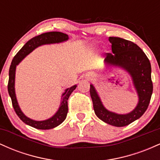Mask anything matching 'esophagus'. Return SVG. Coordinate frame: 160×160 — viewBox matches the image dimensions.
<instances>
[{
  "mask_svg": "<svg viewBox=\"0 0 160 160\" xmlns=\"http://www.w3.org/2000/svg\"><path fill=\"white\" fill-rule=\"evenodd\" d=\"M92 75L91 74H88V75H87V78H89V79H90V78H92Z\"/></svg>",
  "mask_w": 160,
  "mask_h": 160,
  "instance_id": "esophagus-1",
  "label": "esophagus"
}]
</instances>
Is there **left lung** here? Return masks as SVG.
Listing matches in <instances>:
<instances>
[{"label": "left lung", "instance_id": "obj_1", "mask_svg": "<svg viewBox=\"0 0 160 160\" xmlns=\"http://www.w3.org/2000/svg\"><path fill=\"white\" fill-rule=\"evenodd\" d=\"M108 40L113 53H107L104 65L108 68H118L128 73L138 101L129 113H117L104 107L93 84H90V95L95 115L101 120L116 127H122L140 118L149 105L153 93L151 65L142 49L133 42L115 37H110Z\"/></svg>", "mask_w": 160, "mask_h": 160}]
</instances>
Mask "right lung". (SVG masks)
I'll use <instances>...</instances> for the list:
<instances>
[{
	"label": "right lung",
	"mask_w": 160,
	"mask_h": 160,
	"mask_svg": "<svg viewBox=\"0 0 160 160\" xmlns=\"http://www.w3.org/2000/svg\"><path fill=\"white\" fill-rule=\"evenodd\" d=\"M69 40V36L68 34H64L62 32H51L43 33L40 35L34 37L27 42L23 46L17 54L14 56L10 67L9 71V82H8V92L10 95L12 104L15 110L16 114L19 117L20 120L25 124L32 126L38 129H51L56 126H59L62 122L66 119L67 117L68 111V99L70 95L72 93V92L77 88V84L67 88L64 92L62 94L61 102L60 105L58 108L55 114L52 117L44 120H34L28 117L25 113H23L21 108L19 107V104L18 103L17 98L16 95L15 89V78H16V66L21 62L28 55L30 54L33 50L36 48L43 45L49 44H56V43H63Z\"/></svg>",
	"instance_id": "right-lung-1"
}]
</instances>
